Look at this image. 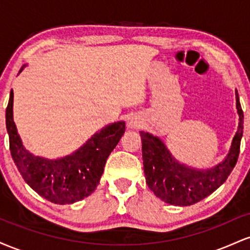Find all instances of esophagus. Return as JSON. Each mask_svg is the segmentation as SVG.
Here are the masks:
<instances>
[{"label": "esophagus", "instance_id": "1", "mask_svg": "<svg viewBox=\"0 0 250 250\" xmlns=\"http://www.w3.org/2000/svg\"><path fill=\"white\" fill-rule=\"evenodd\" d=\"M141 125V122L139 121L137 119H131L130 121H129V128L131 129H137Z\"/></svg>", "mask_w": 250, "mask_h": 250}]
</instances>
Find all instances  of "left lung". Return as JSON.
Wrapping results in <instances>:
<instances>
[{
    "label": "left lung",
    "mask_w": 250,
    "mask_h": 250,
    "mask_svg": "<svg viewBox=\"0 0 250 250\" xmlns=\"http://www.w3.org/2000/svg\"><path fill=\"white\" fill-rule=\"evenodd\" d=\"M239 129L226 160L216 167L197 170L175 161L159 137L141 131L142 159L146 182L159 199L174 206H190L214 193L230 175L240 154L243 134V111L236 91Z\"/></svg>",
    "instance_id": "obj_1"
}]
</instances>
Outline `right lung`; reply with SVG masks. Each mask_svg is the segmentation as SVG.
Returning a JSON list of instances; mask_svg holds the SVG:
<instances>
[{
  "label": "right lung",
  "instance_id": "1",
  "mask_svg": "<svg viewBox=\"0 0 250 250\" xmlns=\"http://www.w3.org/2000/svg\"><path fill=\"white\" fill-rule=\"evenodd\" d=\"M13 99L11 90L5 109V125L11 157L23 180L37 194L57 205H70L89 196L99 185L109 154L125 134V122L103 128L70 156L42 159L28 153L22 146L13 120Z\"/></svg>",
  "mask_w": 250,
  "mask_h": 250
}]
</instances>
